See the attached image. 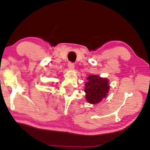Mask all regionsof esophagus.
<instances>
[{"label":"esophagus","mask_w":150,"mask_h":150,"mask_svg":"<svg viewBox=\"0 0 150 150\" xmlns=\"http://www.w3.org/2000/svg\"><path fill=\"white\" fill-rule=\"evenodd\" d=\"M67 66H68V68H69V69H73L74 68V64L72 62H69L68 63Z\"/></svg>","instance_id":"34e87169"}]
</instances>
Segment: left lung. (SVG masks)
I'll list each match as a JSON object with an SVG mask.
<instances>
[{"label":"left lung","instance_id":"1","mask_svg":"<svg viewBox=\"0 0 150 150\" xmlns=\"http://www.w3.org/2000/svg\"><path fill=\"white\" fill-rule=\"evenodd\" d=\"M84 92L86 100L89 103L96 104L104 98L110 90L108 80L96 75H90L85 83Z\"/></svg>","mask_w":150,"mask_h":150}]
</instances>
